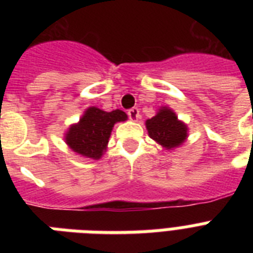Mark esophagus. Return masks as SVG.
<instances>
[{
    "label": "esophagus",
    "instance_id": "obj_1",
    "mask_svg": "<svg viewBox=\"0 0 253 253\" xmlns=\"http://www.w3.org/2000/svg\"><path fill=\"white\" fill-rule=\"evenodd\" d=\"M127 115H128V118H130L131 121H134V122L140 118V114H139L138 107H132V109H130V110L127 111Z\"/></svg>",
    "mask_w": 253,
    "mask_h": 253
}]
</instances>
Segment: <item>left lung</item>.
Here are the masks:
<instances>
[{"label": "left lung", "instance_id": "1", "mask_svg": "<svg viewBox=\"0 0 253 253\" xmlns=\"http://www.w3.org/2000/svg\"><path fill=\"white\" fill-rule=\"evenodd\" d=\"M148 135L166 150L181 146L188 138V126L177 118L176 113L169 107L159 109L158 114L146 121Z\"/></svg>", "mask_w": 253, "mask_h": 253}]
</instances>
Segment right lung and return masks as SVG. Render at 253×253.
<instances>
[{"instance_id": "1", "label": "right lung", "mask_w": 253, "mask_h": 253, "mask_svg": "<svg viewBox=\"0 0 253 253\" xmlns=\"http://www.w3.org/2000/svg\"><path fill=\"white\" fill-rule=\"evenodd\" d=\"M127 115L122 110L110 113L98 107L86 109L80 122L75 123L65 132V143L76 154L90 159H99L106 151L111 130L117 122L126 121Z\"/></svg>"}]
</instances>
